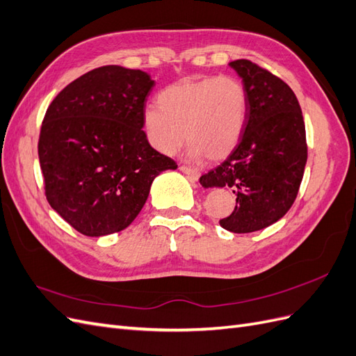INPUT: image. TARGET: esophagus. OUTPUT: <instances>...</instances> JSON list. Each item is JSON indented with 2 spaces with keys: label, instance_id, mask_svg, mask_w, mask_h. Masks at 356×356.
I'll list each match as a JSON object with an SVG mask.
<instances>
[{
  "label": "esophagus",
  "instance_id": "obj_1",
  "mask_svg": "<svg viewBox=\"0 0 356 356\" xmlns=\"http://www.w3.org/2000/svg\"><path fill=\"white\" fill-rule=\"evenodd\" d=\"M180 170L184 171L185 175L191 176V177L194 179V180H198V177H200V171H198L197 168H191V167H186V165H181V167H180Z\"/></svg>",
  "mask_w": 356,
  "mask_h": 356
}]
</instances>
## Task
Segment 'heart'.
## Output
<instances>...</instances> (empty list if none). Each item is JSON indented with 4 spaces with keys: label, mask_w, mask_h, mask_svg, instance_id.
<instances>
[{
    "label": "heart",
    "mask_w": 356,
    "mask_h": 356,
    "mask_svg": "<svg viewBox=\"0 0 356 356\" xmlns=\"http://www.w3.org/2000/svg\"><path fill=\"white\" fill-rule=\"evenodd\" d=\"M248 118V95L240 80L231 76L185 79L158 94V107L143 113L152 146L172 155L184 146L189 154L218 161L227 158L241 138Z\"/></svg>",
    "instance_id": "b5f03b06"
}]
</instances>
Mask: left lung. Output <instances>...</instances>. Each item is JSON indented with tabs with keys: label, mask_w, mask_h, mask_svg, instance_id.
I'll return each instance as SVG.
<instances>
[{
	"label": "left lung",
	"mask_w": 356,
	"mask_h": 356,
	"mask_svg": "<svg viewBox=\"0 0 356 356\" xmlns=\"http://www.w3.org/2000/svg\"><path fill=\"white\" fill-rule=\"evenodd\" d=\"M229 65L248 95L246 125L237 147L200 184L232 188L236 209L219 223L245 234L277 222L296 201L307 162L306 127L296 94L282 79L249 59Z\"/></svg>",
	"instance_id": "1"
}]
</instances>
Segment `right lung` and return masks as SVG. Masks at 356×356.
<instances>
[{
	"label": "right lung",
	"instance_id": "1",
	"mask_svg": "<svg viewBox=\"0 0 356 356\" xmlns=\"http://www.w3.org/2000/svg\"><path fill=\"white\" fill-rule=\"evenodd\" d=\"M154 85L141 70L104 65L71 82L47 107L38 140L44 194L80 234L125 229L154 179L177 168L141 129Z\"/></svg>",
	"mask_w": 356,
	"mask_h": 356
}]
</instances>
